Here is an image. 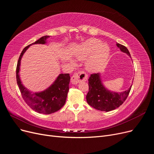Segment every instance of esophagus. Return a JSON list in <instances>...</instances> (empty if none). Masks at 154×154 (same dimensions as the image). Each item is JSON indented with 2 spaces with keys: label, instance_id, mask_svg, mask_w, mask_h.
Here are the masks:
<instances>
[{
  "label": "esophagus",
  "instance_id": "esophagus-1",
  "mask_svg": "<svg viewBox=\"0 0 154 154\" xmlns=\"http://www.w3.org/2000/svg\"><path fill=\"white\" fill-rule=\"evenodd\" d=\"M88 75L84 71L78 72L73 74L71 77V82L73 84H77L81 82L86 81L88 80Z\"/></svg>",
  "mask_w": 154,
  "mask_h": 154
}]
</instances>
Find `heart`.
I'll use <instances>...</instances> for the list:
<instances>
[{
	"instance_id": "obj_1",
	"label": "heart",
	"mask_w": 154,
	"mask_h": 154,
	"mask_svg": "<svg viewBox=\"0 0 154 154\" xmlns=\"http://www.w3.org/2000/svg\"><path fill=\"white\" fill-rule=\"evenodd\" d=\"M110 48L106 43H101L99 39L90 38L81 44L75 51L79 60H83L91 55L87 66L91 71L98 70L105 66L109 60Z\"/></svg>"
}]
</instances>
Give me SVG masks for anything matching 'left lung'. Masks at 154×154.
Returning <instances> with one entry per match:
<instances>
[{"mask_svg": "<svg viewBox=\"0 0 154 154\" xmlns=\"http://www.w3.org/2000/svg\"><path fill=\"white\" fill-rule=\"evenodd\" d=\"M117 46L122 52L126 53L130 58L131 54L126 47L117 43ZM89 92L86 96L88 103L95 109L109 112L120 106L126 100L131 89L129 88L122 92H114L109 90L101 81L100 73L91 74L88 79Z\"/></svg>", "mask_w": 154, "mask_h": 154, "instance_id": "8db88e82", "label": "left lung"}]
</instances>
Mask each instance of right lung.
<instances>
[{
  "instance_id": "obj_1",
  "label": "right lung",
  "mask_w": 154,
  "mask_h": 154,
  "mask_svg": "<svg viewBox=\"0 0 154 154\" xmlns=\"http://www.w3.org/2000/svg\"><path fill=\"white\" fill-rule=\"evenodd\" d=\"M50 36L45 35L37 41L25 47L20 56L16 67V81L22 97L32 109L44 114H50L59 110L66 102L69 90L70 77L69 73H60L54 82L42 91L32 92L25 88L20 79V70L21 60L26 51L33 44H45Z\"/></svg>"
}]
</instances>
